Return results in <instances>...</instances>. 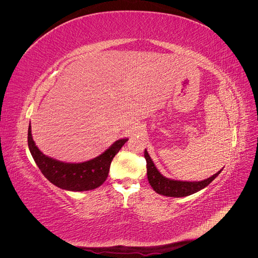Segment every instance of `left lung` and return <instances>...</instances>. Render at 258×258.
<instances>
[{"mask_svg": "<svg viewBox=\"0 0 258 258\" xmlns=\"http://www.w3.org/2000/svg\"><path fill=\"white\" fill-rule=\"evenodd\" d=\"M144 157L146 159V169H147V178L148 183L151 184L153 189L157 192L162 195V196L167 197H186L197 192L201 189H204L207 187L213 179L221 173L220 170L214 175L210 176L204 181L199 182H187V181H176V179H171L166 176H163L157 168L155 167L152 158L148 155L147 151H144Z\"/></svg>", "mask_w": 258, "mask_h": 258, "instance_id": "8db88e82", "label": "left lung"}]
</instances>
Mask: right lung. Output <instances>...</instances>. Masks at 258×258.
I'll return each mask as SVG.
<instances>
[{
	"mask_svg": "<svg viewBox=\"0 0 258 258\" xmlns=\"http://www.w3.org/2000/svg\"><path fill=\"white\" fill-rule=\"evenodd\" d=\"M128 139H120L107 150L91 160L71 163L59 161L44 155L33 141L31 123L28 129V145L38 169L50 183L70 191H86L101 186L107 178L110 166L115 155Z\"/></svg>",
	"mask_w": 258,
	"mask_h": 258,
	"instance_id": "1",
	"label": "right lung"
}]
</instances>
